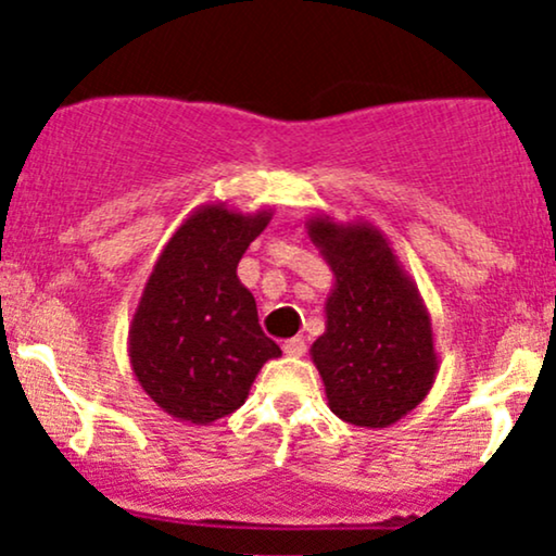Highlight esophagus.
Wrapping results in <instances>:
<instances>
[{
	"mask_svg": "<svg viewBox=\"0 0 556 556\" xmlns=\"http://www.w3.org/2000/svg\"><path fill=\"white\" fill-rule=\"evenodd\" d=\"M282 348H285V353L290 355V358H300V355H305V342L300 340V337H292V340H287Z\"/></svg>",
	"mask_w": 556,
	"mask_h": 556,
	"instance_id": "obj_1",
	"label": "esophagus"
}]
</instances>
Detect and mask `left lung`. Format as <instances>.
<instances>
[{"mask_svg":"<svg viewBox=\"0 0 556 556\" xmlns=\"http://www.w3.org/2000/svg\"><path fill=\"white\" fill-rule=\"evenodd\" d=\"M305 229L334 274L327 329L311 344L331 413L387 429L416 410L437 379L429 308L374 225L314 214Z\"/></svg>","mask_w":556,"mask_h":556,"instance_id":"obj_1","label":"left lung"}]
</instances>
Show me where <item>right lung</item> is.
Returning <instances> with one entry per match:
<instances>
[{"label":"right lung","instance_id":"1","mask_svg":"<svg viewBox=\"0 0 556 556\" xmlns=\"http://www.w3.org/2000/svg\"><path fill=\"white\" fill-rule=\"evenodd\" d=\"M225 201L198 206L159 253L127 331L130 368L164 413L208 426L245 402L266 361L282 350L261 331L240 282L242 253L271 222Z\"/></svg>","mask_w":556,"mask_h":556}]
</instances>
